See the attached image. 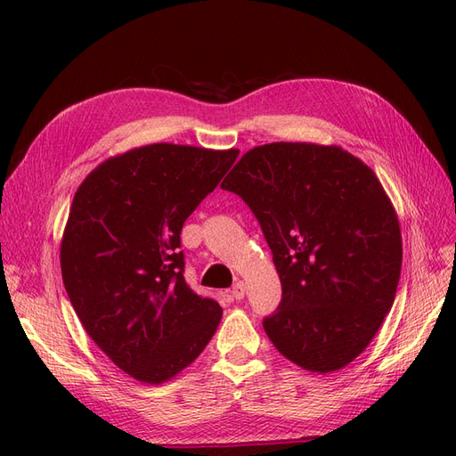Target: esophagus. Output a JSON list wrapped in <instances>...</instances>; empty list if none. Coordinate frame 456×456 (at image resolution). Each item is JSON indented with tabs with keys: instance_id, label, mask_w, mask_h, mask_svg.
Wrapping results in <instances>:
<instances>
[{
	"instance_id": "1",
	"label": "esophagus",
	"mask_w": 456,
	"mask_h": 456,
	"mask_svg": "<svg viewBox=\"0 0 456 456\" xmlns=\"http://www.w3.org/2000/svg\"><path fill=\"white\" fill-rule=\"evenodd\" d=\"M245 297V285L241 281H238L232 289V298L233 300H241Z\"/></svg>"
}]
</instances>
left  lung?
I'll return each mask as SVG.
<instances>
[{"label":"left lung","mask_w":456,"mask_h":456,"mask_svg":"<svg viewBox=\"0 0 456 456\" xmlns=\"http://www.w3.org/2000/svg\"><path fill=\"white\" fill-rule=\"evenodd\" d=\"M220 188L251 207L272 249L283 298L262 325L273 346L317 375L352 363L402 273V230L375 171L337 144L270 142Z\"/></svg>","instance_id":"8db88e82"}]
</instances>
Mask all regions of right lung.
Wrapping results in <instances>:
<instances>
[{
	"label": "right lung",
	"mask_w": 456,
	"mask_h": 456,
	"mask_svg": "<svg viewBox=\"0 0 456 456\" xmlns=\"http://www.w3.org/2000/svg\"><path fill=\"white\" fill-rule=\"evenodd\" d=\"M240 150L158 142L108 158L79 184L61 241L66 293L129 377L163 384L196 362L223 308L184 281L181 230Z\"/></svg>",
	"instance_id": "right-lung-1"
}]
</instances>
